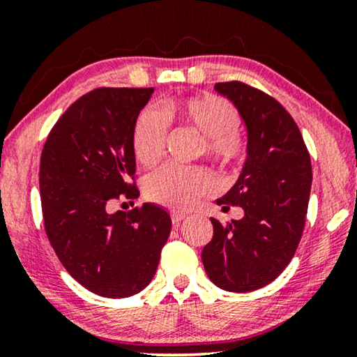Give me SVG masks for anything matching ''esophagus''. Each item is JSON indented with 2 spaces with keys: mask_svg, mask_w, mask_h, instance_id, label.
I'll return each instance as SVG.
<instances>
[{
  "mask_svg": "<svg viewBox=\"0 0 357 357\" xmlns=\"http://www.w3.org/2000/svg\"><path fill=\"white\" fill-rule=\"evenodd\" d=\"M170 218H172L174 226H178V224L185 219V214L183 213H172V214H170Z\"/></svg>",
  "mask_w": 357,
  "mask_h": 357,
  "instance_id": "1",
  "label": "esophagus"
}]
</instances>
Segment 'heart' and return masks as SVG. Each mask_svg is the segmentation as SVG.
<instances>
[{
    "label": "heart",
    "mask_w": 357,
    "mask_h": 357,
    "mask_svg": "<svg viewBox=\"0 0 357 357\" xmlns=\"http://www.w3.org/2000/svg\"><path fill=\"white\" fill-rule=\"evenodd\" d=\"M169 121H178L203 136L204 153L224 164L242 160L247 141L237 131L241 115L236 107L218 96L204 94L187 99H169L148 105L136 116L131 146L141 164L155 162L162 154L169 135ZM216 188L208 169L164 164L144 178V193L151 202L170 209H187L203 195Z\"/></svg>",
    "instance_id": "b5f03b06"
}]
</instances>
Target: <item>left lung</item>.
Listing matches in <instances>:
<instances>
[{
	"mask_svg": "<svg viewBox=\"0 0 357 357\" xmlns=\"http://www.w3.org/2000/svg\"><path fill=\"white\" fill-rule=\"evenodd\" d=\"M214 89L237 107L248 136L242 172L216 203L245 214L226 226L211 218L202 260L218 287L248 292L275 281L294 257L309 206L310 154L294 119L271 96L241 81Z\"/></svg>",
	"mask_w": 357,
	"mask_h": 357,
	"instance_id": "1",
	"label": "left lung"
}]
</instances>
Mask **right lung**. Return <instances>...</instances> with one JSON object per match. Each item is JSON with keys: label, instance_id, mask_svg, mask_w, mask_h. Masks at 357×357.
Instances as JSON below:
<instances>
[{"label": "right lung", "instance_id": "obj_1", "mask_svg": "<svg viewBox=\"0 0 357 357\" xmlns=\"http://www.w3.org/2000/svg\"><path fill=\"white\" fill-rule=\"evenodd\" d=\"M154 87H99L68 107L43 144L40 202L48 241L65 270L102 297L138 294L153 280L170 216L144 203L109 213L139 195L131 130Z\"/></svg>", "mask_w": 357, "mask_h": 357}]
</instances>
